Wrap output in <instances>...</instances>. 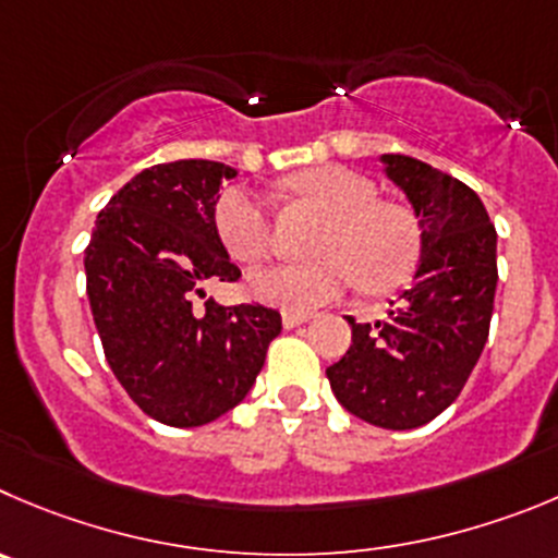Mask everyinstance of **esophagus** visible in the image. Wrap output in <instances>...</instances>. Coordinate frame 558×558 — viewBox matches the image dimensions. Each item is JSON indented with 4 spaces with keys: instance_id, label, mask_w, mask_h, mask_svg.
<instances>
[{
    "instance_id": "obj_1",
    "label": "esophagus",
    "mask_w": 558,
    "mask_h": 558,
    "mask_svg": "<svg viewBox=\"0 0 558 558\" xmlns=\"http://www.w3.org/2000/svg\"><path fill=\"white\" fill-rule=\"evenodd\" d=\"M310 312H282V326L284 328H295L301 326V323L310 320Z\"/></svg>"
}]
</instances>
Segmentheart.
Listing matches in <instances>:
<instances>
[{"mask_svg":"<svg viewBox=\"0 0 558 558\" xmlns=\"http://www.w3.org/2000/svg\"><path fill=\"white\" fill-rule=\"evenodd\" d=\"M290 189L328 221L312 243L317 259L252 274L248 290L259 301L306 312L339 299L355 282L364 290H386L411 274L418 257L416 225L400 205L378 203L373 180L331 163L301 172L290 180ZM216 230L241 263H259L270 248L268 210L243 185L219 196Z\"/></svg>","mask_w":558,"mask_h":558,"instance_id":"heart-1","label":"heart"}]
</instances>
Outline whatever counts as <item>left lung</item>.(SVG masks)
<instances>
[{
  "label": "left lung",
  "mask_w": 558,
  "mask_h": 558,
  "mask_svg": "<svg viewBox=\"0 0 558 558\" xmlns=\"http://www.w3.org/2000/svg\"><path fill=\"white\" fill-rule=\"evenodd\" d=\"M418 221L413 284L384 320L355 323L353 344L326 369L344 411L384 429L433 422L463 391L487 342L496 299V227L458 178L411 156H380Z\"/></svg>",
  "instance_id": "left-lung-1"
}]
</instances>
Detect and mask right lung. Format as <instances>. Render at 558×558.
<instances>
[{
	"instance_id": "1",
	"label": "right lung",
	"mask_w": 558,
	"mask_h": 558,
	"mask_svg": "<svg viewBox=\"0 0 558 558\" xmlns=\"http://www.w3.org/2000/svg\"><path fill=\"white\" fill-rule=\"evenodd\" d=\"M235 174L203 158L142 169L100 210L84 252L106 362L169 427H199L243 402L282 331L268 306H191L208 284L241 276L216 230L219 189Z\"/></svg>"
}]
</instances>
